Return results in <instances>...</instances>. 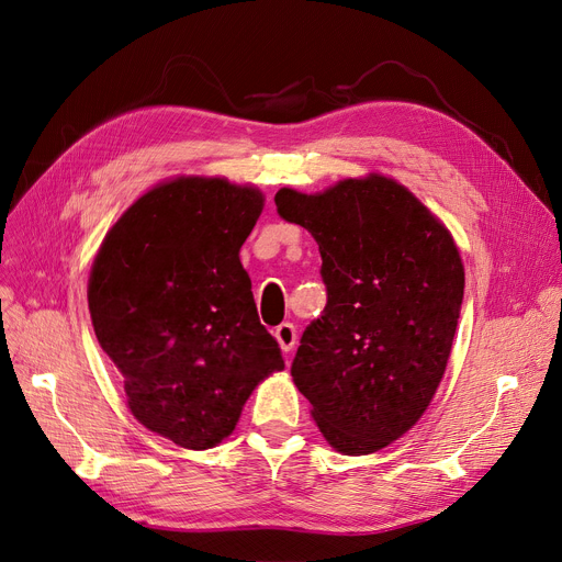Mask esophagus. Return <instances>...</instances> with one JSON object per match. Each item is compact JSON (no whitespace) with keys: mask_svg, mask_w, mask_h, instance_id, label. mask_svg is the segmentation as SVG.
Wrapping results in <instances>:
<instances>
[{"mask_svg":"<svg viewBox=\"0 0 562 562\" xmlns=\"http://www.w3.org/2000/svg\"><path fill=\"white\" fill-rule=\"evenodd\" d=\"M276 339H278V344H280V348L284 350V352H291L293 350V346H296V326H293V323H280V326L276 328Z\"/></svg>","mask_w":562,"mask_h":562,"instance_id":"esophagus-1","label":"esophagus"}]
</instances>
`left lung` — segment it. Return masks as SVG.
Listing matches in <instances>:
<instances>
[{"instance_id":"left-lung-1","label":"left lung","mask_w":562,"mask_h":562,"mask_svg":"<svg viewBox=\"0 0 562 562\" xmlns=\"http://www.w3.org/2000/svg\"><path fill=\"white\" fill-rule=\"evenodd\" d=\"M278 214L318 244L328 303L291 364L328 445L385 449L419 422L445 375L464 293L453 236L382 175L323 193H276Z\"/></svg>"}]
</instances>
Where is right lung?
<instances>
[{
    "mask_svg": "<svg viewBox=\"0 0 562 562\" xmlns=\"http://www.w3.org/2000/svg\"><path fill=\"white\" fill-rule=\"evenodd\" d=\"M261 206L255 187L177 177L117 218L93 261L95 337L132 415L177 447H216L259 380L284 369L239 259Z\"/></svg>",
    "mask_w": 562,
    "mask_h": 562,
    "instance_id": "1",
    "label": "right lung"
}]
</instances>
